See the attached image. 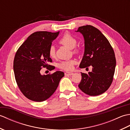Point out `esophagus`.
I'll return each instance as SVG.
<instances>
[{
    "label": "esophagus",
    "instance_id": "obj_1",
    "mask_svg": "<svg viewBox=\"0 0 130 130\" xmlns=\"http://www.w3.org/2000/svg\"><path fill=\"white\" fill-rule=\"evenodd\" d=\"M74 74V73H72V72H65V75H73Z\"/></svg>",
    "mask_w": 130,
    "mask_h": 130
}]
</instances>
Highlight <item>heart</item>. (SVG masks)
<instances>
[{"mask_svg":"<svg viewBox=\"0 0 130 130\" xmlns=\"http://www.w3.org/2000/svg\"><path fill=\"white\" fill-rule=\"evenodd\" d=\"M59 42L62 44V45H64L68 47L71 49H73L75 47L77 40L76 38L73 36L69 33H65L62 36V37L61 38L59 41ZM74 51L75 52H78L79 49L75 48L74 49ZM48 55L50 57L54 58L55 57V47L54 45H51L49 48L48 50ZM75 63V61L71 60L68 61H64L61 62L59 64V68L65 70H71L73 69V65Z\"/></svg>","mask_w":130,"mask_h":130,"instance_id":"b5f03b06","label":"heart"}]
</instances>
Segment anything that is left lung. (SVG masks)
Listing matches in <instances>:
<instances>
[{
	"label": "left lung",
	"instance_id": "8db88e82",
	"mask_svg": "<svg viewBox=\"0 0 130 130\" xmlns=\"http://www.w3.org/2000/svg\"><path fill=\"white\" fill-rule=\"evenodd\" d=\"M76 32L82 34L84 39V53L79 67H92L91 72L81 73L78 87L89 95L102 94L111 86L113 78L116 65L113 50L107 38L94 27L82 26Z\"/></svg>",
	"mask_w": 130,
	"mask_h": 130
}]
</instances>
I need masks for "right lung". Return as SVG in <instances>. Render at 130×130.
<instances>
[{
  "mask_svg": "<svg viewBox=\"0 0 130 130\" xmlns=\"http://www.w3.org/2000/svg\"><path fill=\"white\" fill-rule=\"evenodd\" d=\"M60 32H36L31 35L17 51L13 62L15 80L24 95L35 102H43L53 94L64 76L62 71L42 75V68L54 69L48 64L52 60L48 55L52 42Z\"/></svg>",
  "mask_w": 130,
  "mask_h": 130,
  "instance_id": "1",
  "label": "right lung"
}]
</instances>
